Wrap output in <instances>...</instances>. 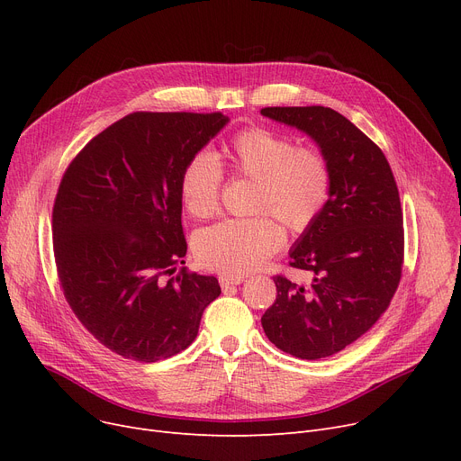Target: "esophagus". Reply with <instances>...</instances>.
<instances>
[{
	"label": "esophagus",
	"instance_id": "34e87169",
	"mask_svg": "<svg viewBox=\"0 0 461 461\" xmlns=\"http://www.w3.org/2000/svg\"><path fill=\"white\" fill-rule=\"evenodd\" d=\"M245 282V276H221V285L222 289H228L231 285H239Z\"/></svg>",
	"mask_w": 461,
	"mask_h": 461
}]
</instances>
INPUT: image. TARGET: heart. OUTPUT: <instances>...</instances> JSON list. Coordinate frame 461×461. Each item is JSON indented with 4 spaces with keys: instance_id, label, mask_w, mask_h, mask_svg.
<instances>
[{
    "instance_id": "b5f03b06",
    "label": "heart",
    "mask_w": 461,
    "mask_h": 461,
    "mask_svg": "<svg viewBox=\"0 0 461 461\" xmlns=\"http://www.w3.org/2000/svg\"><path fill=\"white\" fill-rule=\"evenodd\" d=\"M222 166L237 177L254 181V212H269L294 231H304L316 222L330 198L327 158L318 149L297 148L294 140L269 129L239 132L222 157ZM221 186V164L205 153L192 157L179 181L185 209L194 218L212 216ZM269 214L233 218L202 231L196 239L200 263L228 276L261 267L284 245L282 228Z\"/></svg>"
}]
</instances>
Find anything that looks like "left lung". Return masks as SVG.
Returning <instances> with one entry per match:
<instances>
[{
	"label": "left lung",
	"instance_id": "obj_1",
	"mask_svg": "<svg viewBox=\"0 0 461 461\" xmlns=\"http://www.w3.org/2000/svg\"><path fill=\"white\" fill-rule=\"evenodd\" d=\"M261 115L306 132L330 167V198L289 250L310 285L276 275V301L263 313L269 340L299 358L342 351L389 308L402 276L403 216L383 151L349 119L325 106H273Z\"/></svg>",
	"mask_w": 461,
	"mask_h": 461
}]
</instances>
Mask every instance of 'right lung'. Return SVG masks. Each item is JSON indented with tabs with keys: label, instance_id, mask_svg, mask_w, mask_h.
Listing matches in <instances>:
<instances>
[{
	"label": "right lung",
	"instance_id": "right-lung-1",
	"mask_svg": "<svg viewBox=\"0 0 461 461\" xmlns=\"http://www.w3.org/2000/svg\"><path fill=\"white\" fill-rule=\"evenodd\" d=\"M221 112H134L96 134L67 167L52 212L59 284L80 323L110 351L157 362L186 349L214 276L186 256L179 181L228 123Z\"/></svg>",
	"mask_w": 461,
	"mask_h": 461
}]
</instances>
